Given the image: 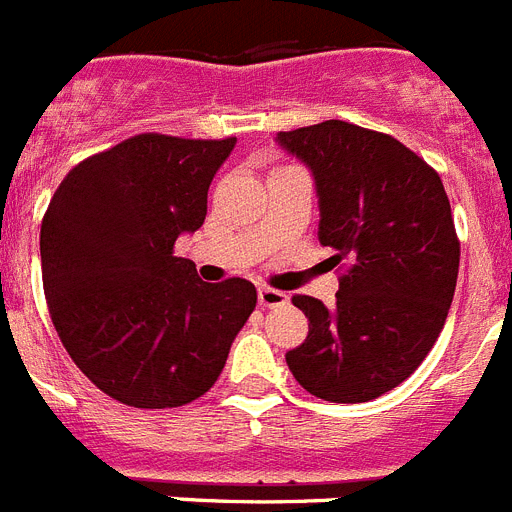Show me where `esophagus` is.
<instances>
[{
    "mask_svg": "<svg viewBox=\"0 0 512 512\" xmlns=\"http://www.w3.org/2000/svg\"><path fill=\"white\" fill-rule=\"evenodd\" d=\"M287 292L274 290V287H261L259 290V305L261 308H282L287 305Z\"/></svg>",
    "mask_w": 512,
    "mask_h": 512,
    "instance_id": "obj_1",
    "label": "esophagus"
}]
</instances>
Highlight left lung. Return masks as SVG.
Returning <instances> with one entry per match:
<instances>
[{"label": "left lung", "instance_id": "1", "mask_svg": "<svg viewBox=\"0 0 512 512\" xmlns=\"http://www.w3.org/2000/svg\"><path fill=\"white\" fill-rule=\"evenodd\" d=\"M277 142L316 178L318 240L344 269L331 308L292 298L308 336L287 365L323 401L378 399L422 365L451 310L461 243L443 181L399 139L349 121L279 131Z\"/></svg>", "mask_w": 512, "mask_h": 512}]
</instances>
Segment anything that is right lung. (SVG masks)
I'll list each match as a JSON object with an SVG mask.
<instances>
[{"label": "right lung", "instance_id": "obj_1", "mask_svg": "<svg viewBox=\"0 0 512 512\" xmlns=\"http://www.w3.org/2000/svg\"><path fill=\"white\" fill-rule=\"evenodd\" d=\"M235 137L137 134L69 170L41 225L48 313L74 365L111 399L170 409L199 399L256 308L248 279L209 285L173 256L207 217Z\"/></svg>", "mask_w": 512, "mask_h": 512}]
</instances>
